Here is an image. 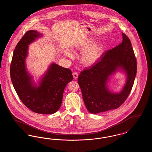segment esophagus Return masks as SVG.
<instances>
[{"label":"esophagus","mask_w":152,"mask_h":152,"mask_svg":"<svg viewBox=\"0 0 152 152\" xmlns=\"http://www.w3.org/2000/svg\"><path fill=\"white\" fill-rule=\"evenodd\" d=\"M72 75L74 79H77V77H78V76H79L78 73L76 72H73Z\"/></svg>","instance_id":"34e87169"}]
</instances>
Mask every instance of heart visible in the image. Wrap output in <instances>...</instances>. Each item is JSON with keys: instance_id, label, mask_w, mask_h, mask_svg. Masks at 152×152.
<instances>
[{"instance_id": "obj_1", "label": "heart", "mask_w": 152, "mask_h": 152, "mask_svg": "<svg viewBox=\"0 0 152 152\" xmlns=\"http://www.w3.org/2000/svg\"><path fill=\"white\" fill-rule=\"evenodd\" d=\"M94 40L92 39H88L83 41V42L79 47L80 49H86L90 45L93 43ZM102 46L101 44H95L91 47L84 51L81 55V60L83 63L87 65L94 64L100 57ZM65 55L69 57L72 56V53L69 51H66Z\"/></svg>"}]
</instances>
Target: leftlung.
Wrapping results in <instances>:
<instances>
[{
    "mask_svg": "<svg viewBox=\"0 0 152 152\" xmlns=\"http://www.w3.org/2000/svg\"><path fill=\"white\" fill-rule=\"evenodd\" d=\"M122 36L121 43L106 52L78 77L84 104L91 113L118 108L130 94L137 73V60L129 37L124 33ZM118 69L126 73L127 79L123 90L116 94L108 89L107 82L109 76Z\"/></svg>",
    "mask_w": 152,
    "mask_h": 152,
    "instance_id": "8db88e82",
    "label": "left lung"
}]
</instances>
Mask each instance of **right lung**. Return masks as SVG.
Segmentation results:
<instances>
[{"label": "right lung", "mask_w": 152, "mask_h": 152, "mask_svg": "<svg viewBox=\"0 0 152 152\" xmlns=\"http://www.w3.org/2000/svg\"><path fill=\"white\" fill-rule=\"evenodd\" d=\"M42 34L35 30L25 33L17 44L10 65V76L15 90L22 102L32 112L51 115L60 108L64 90L73 80L70 69L52 63L42 77L39 86L32 81L27 71L26 58L28 45Z\"/></svg>", "instance_id": "right-lung-1"}]
</instances>
